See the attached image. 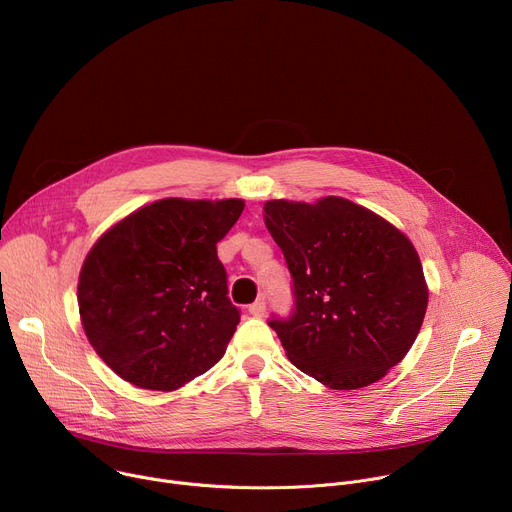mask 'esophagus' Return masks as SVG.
Masks as SVG:
<instances>
[{
  "instance_id": "obj_1",
  "label": "esophagus",
  "mask_w": 512,
  "mask_h": 512,
  "mask_svg": "<svg viewBox=\"0 0 512 512\" xmlns=\"http://www.w3.org/2000/svg\"><path fill=\"white\" fill-rule=\"evenodd\" d=\"M249 314L255 316V318H261L265 314V302L263 300H257L255 304L249 306Z\"/></svg>"
}]
</instances>
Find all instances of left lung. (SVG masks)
Listing matches in <instances>:
<instances>
[{
  "mask_svg": "<svg viewBox=\"0 0 512 512\" xmlns=\"http://www.w3.org/2000/svg\"><path fill=\"white\" fill-rule=\"evenodd\" d=\"M263 210L294 279V312L269 320L287 358L336 391L383 379L413 346L427 310L413 243L340 196L269 200Z\"/></svg>",
  "mask_w": 512,
  "mask_h": 512,
  "instance_id": "left-lung-1",
  "label": "left lung"
}]
</instances>
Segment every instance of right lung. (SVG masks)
Returning a JSON list of instances; mask_svg holds the SVG:
<instances>
[{
  "instance_id": "1",
  "label": "right lung",
  "mask_w": 512,
  "mask_h": 512,
  "mask_svg": "<svg viewBox=\"0 0 512 512\" xmlns=\"http://www.w3.org/2000/svg\"><path fill=\"white\" fill-rule=\"evenodd\" d=\"M241 198H164L121 218L79 275L85 334L123 381L176 391L223 358L241 320L216 243Z\"/></svg>"
}]
</instances>
